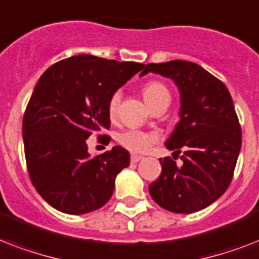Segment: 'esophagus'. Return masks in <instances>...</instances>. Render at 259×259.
Masks as SVG:
<instances>
[{
    "mask_svg": "<svg viewBox=\"0 0 259 259\" xmlns=\"http://www.w3.org/2000/svg\"><path fill=\"white\" fill-rule=\"evenodd\" d=\"M142 159V155H137V154H132V157H130V161L133 163H137L138 161H141Z\"/></svg>",
    "mask_w": 259,
    "mask_h": 259,
    "instance_id": "esophagus-1",
    "label": "esophagus"
}]
</instances>
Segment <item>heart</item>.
<instances>
[{
    "label": "heart",
    "mask_w": 259,
    "mask_h": 259,
    "mask_svg": "<svg viewBox=\"0 0 259 259\" xmlns=\"http://www.w3.org/2000/svg\"><path fill=\"white\" fill-rule=\"evenodd\" d=\"M142 96H144L146 104L150 106L153 102H155L159 98L165 96H169V92L166 89V86L158 81H149L146 82L142 88ZM119 101H121V94L119 92H114L109 98L108 102V113L111 119L117 117L119 108ZM117 140L123 148L133 153H144L150 148L155 141L158 140V136L155 133H148L142 130L129 129L125 130L122 133H119Z\"/></svg>",
    "instance_id": "obj_1"
}]
</instances>
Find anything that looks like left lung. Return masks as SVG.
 I'll return each mask as SVG.
<instances>
[{
	"instance_id": "1",
	"label": "left lung",
	"mask_w": 259,
	"mask_h": 259,
	"mask_svg": "<svg viewBox=\"0 0 259 259\" xmlns=\"http://www.w3.org/2000/svg\"><path fill=\"white\" fill-rule=\"evenodd\" d=\"M149 71L173 79L180 90L181 119L165 145L177 154L184 149L182 166L159 158L162 173L149 193L169 211L195 213L215 202L232 182L242 144L232 96L224 82L194 62L148 64L140 77Z\"/></svg>"
}]
</instances>
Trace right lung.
<instances>
[{"mask_svg":"<svg viewBox=\"0 0 259 259\" xmlns=\"http://www.w3.org/2000/svg\"><path fill=\"white\" fill-rule=\"evenodd\" d=\"M144 66L81 54L52 65L39 77L22 136L31 184L54 209L79 215L110 199L117 174L130 163L129 151L114 146L92 157L86 140L110 127L109 98Z\"/></svg>","mask_w":259,"mask_h":259,"instance_id":"right-lung-1","label":"right lung"}]
</instances>
